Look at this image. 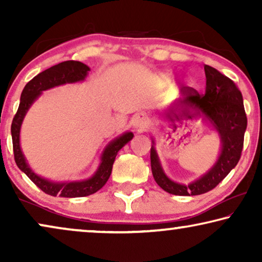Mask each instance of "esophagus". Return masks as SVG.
I'll return each mask as SVG.
<instances>
[{"instance_id": "34e87169", "label": "esophagus", "mask_w": 262, "mask_h": 262, "mask_svg": "<svg viewBox=\"0 0 262 262\" xmlns=\"http://www.w3.org/2000/svg\"><path fill=\"white\" fill-rule=\"evenodd\" d=\"M150 126V119L146 114H139L132 120V127L136 132H143Z\"/></svg>"}]
</instances>
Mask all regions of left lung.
<instances>
[{
  "label": "left lung",
  "mask_w": 262,
  "mask_h": 262,
  "mask_svg": "<svg viewBox=\"0 0 262 262\" xmlns=\"http://www.w3.org/2000/svg\"><path fill=\"white\" fill-rule=\"evenodd\" d=\"M206 76L205 94L194 89L184 99L178 100L164 110L163 118L169 121L196 120L202 118L216 131L221 149L216 162L206 173L189 184H180L168 178L156 151L155 139L150 149L151 171L156 184L175 195H198L216 187L234 169L241 157L247 128V116L242 93L234 81L210 66H204Z\"/></svg>",
  "instance_id": "8db88e82"
}]
</instances>
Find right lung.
<instances>
[{
    "label": "right lung",
    "mask_w": 262,
    "mask_h": 262,
    "mask_svg": "<svg viewBox=\"0 0 262 262\" xmlns=\"http://www.w3.org/2000/svg\"><path fill=\"white\" fill-rule=\"evenodd\" d=\"M89 71H91V68L83 63L76 62V60H67V62L57 64V66H53L38 74L25 85L24 91L21 93L19 108L14 117L12 130H10L12 131L14 159H15L19 169L24 171L46 194L53 196L59 195L63 198H78V196H87L98 192L100 188L103 187L112 173V167L118 151L134 138V134L131 131H126L112 139L102 150L101 156H100V163L94 174L84 180L52 181L34 173V170L30 167L20 144L21 125H23L28 110L44 91L67 83H76V82L84 81Z\"/></svg>",
    "instance_id": "add662e5"
}]
</instances>
